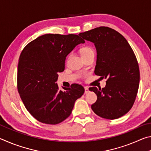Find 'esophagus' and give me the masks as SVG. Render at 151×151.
Here are the masks:
<instances>
[{
	"instance_id": "esophagus-1",
	"label": "esophagus",
	"mask_w": 151,
	"mask_h": 151,
	"mask_svg": "<svg viewBox=\"0 0 151 151\" xmlns=\"http://www.w3.org/2000/svg\"><path fill=\"white\" fill-rule=\"evenodd\" d=\"M88 92H89V89L88 88V86H85V93H88Z\"/></svg>"
}]
</instances>
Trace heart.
Returning a JSON list of instances; mask_svg holds the SVG:
<instances>
[{
    "mask_svg": "<svg viewBox=\"0 0 151 151\" xmlns=\"http://www.w3.org/2000/svg\"><path fill=\"white\" fill-rule=\"evenodd\" d=\"M92 53H94V50L93 48L89 47H83L81 49V54L83 58L86 57V56H88L90 54H92Z\"/></svg>",
    "mask_w": 151,
    "mask_h": 151,
    "instance_id": "obj_1",
    "label": "heart"
}]
</instances>
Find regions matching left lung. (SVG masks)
Listing matches in <instances>:
<instances>
[{
	"label": "left lung",
	"instance_id": "1",
	"mask_svg": "<svg viewBox=\"0 0 151 151\" xmlns=\"http://www.w3.org/2000/svg\"><path fill=\"white\" fill-rule=\"evenodd\" d=\"M79 36L95 45L94 73L107 79L104 88H89L97 96L92 110L106 119L122 116L131 109L139 90L140 71L133 50L123 36L107 27H97Z\"/></svg>",
	"mask_w": 151,
	"mask_h": 151
}]
</instances>
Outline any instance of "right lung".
<instances>
[{
	"label": "right lung",
	"mask_w": 151,
	"mask_h": 151,
	"mask_svg": "<svg viewBox=\"0 0 151 151\" xmlns=\"http://www.w3.org/2000/svg\"><path fill=\"white\" fill-rule=\"evenodd\" d=\"M85 40L78 35L46 34L30 42L20 55L17 88L30 114L40 122L57 124L67 119L85 88L78 84L58 89V73L66 56Z\"/></svg>",
	"instance_id": "obj_1"
}]
</instances>
